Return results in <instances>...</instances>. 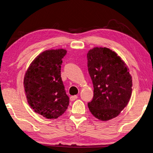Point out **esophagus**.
<instances>
[{
    "label": "esophagus",
    "mask_w": 153,
    "mask_h": 153,
    "mask_svg": "<svg viewBox=\"0 0 153 153\" xmlns=\"http://www.w3.org/2000/svg\"><path fill=\"white\" fill-rule=\"evenodd\" d=\"M78 98V96H71L70 97V100H71V101H74L75 100H76Z\"/></svg>",
    "instance_id": "1"
}]
</instances>
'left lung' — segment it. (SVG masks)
I'll use <instances>...</instances> for the list:
<instances>
[{"instance_id":"8db88e82","label":"left lung","mask_w":153,"mask_h":153,"mask_svg":"<svg viewBox=\"0 0 153 153\" xmlns=\"http://www.w3.org/2000/svg\"><path fill=\"white\" fill-rule=\"evenodd\" d=\"M87 57L94 85V97L88 108L97 119H113L130 100L132 79L128 67L116 52L105 47H94L88 51Z\"/></svg>"}]
</instances>
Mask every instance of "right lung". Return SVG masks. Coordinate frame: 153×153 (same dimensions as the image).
I'll use <instances>...</instances> for the list:
<instances>
[{"instance_id":"1","label":"right lung","mask_w":153,"mask_h":153,"mask_svg":"<svg viewBox=\"0 0 153 153\" xmlns=\"http://www.w3.org/2000/svg\"><path fill=\"white\" fill-rule=\"evenodd\" d=\"M65 49L47 50L37 56L27 70L24 79L25 94L30 108L48 119L62 115L69 106L61 77Z\"/></svg>"}]
</instances>
